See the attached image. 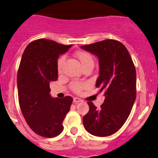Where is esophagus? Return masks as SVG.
<instances>
[{"label":"esophagus","mask_w":158,"mask_h":158,"mask_svg":"<svg viewBox=\"0 0 158 158\" xmlns=\"http://www.w3.org/2000/svg\"><path fill=\"white\" fill-rule=\"evenodd\" d=\"M81 101H82V100H81V99H79V98H77V97H74V99H73V102H74V103H78Z\"/></svg>","instance_id":"1"}]
</instances>
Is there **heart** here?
Masks as SVG:
<instances>
[{"mask_svg": "<svg viewBox=\"0 0 158 158\" xmlns=\"http://www.w3.org/2000/svg\"><path fill=\"white\" fill-rule=\"evenodd\" d=\"M76 57L79 60L80 63H81V66L83 69L87 67L89 65H94V60L92 56L89 53V52L86 51H78L75 53ZM64 60H65V57L61 56L59 58L58 61H57V71L58 72H61L62 71V64H63ZM86 84L85 83H81V82H73L71 84L70 87L71 89L74 91V93H81L84 88H86Z\"/></svg>", "mask_w": 158, "mask_h": 158, "instance_id": "obj_1", "label": "heart"}]
</instances>
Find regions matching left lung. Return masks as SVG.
<instances>
[{"instance_id":"obj_1","label":"left lung","mask_w":158,"mask_h":158,"mask_svg":"<svg viewBox=\"0 0 158 158\" xmlns=\"http://www.w3.org/2000/svg\"><path fill=\"white\" fill-rule=\"evenodd\" d=\"M99 59V76L96 87L105 92L99 108L88 102L89 110L83 118L86 131L96 136H108L124 124L136 97V72L127 49L111 39L81 46Z\"/></svg>"}]
</instances>
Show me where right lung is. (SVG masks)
<instances>
[{
  "mask_svg": "<svg viewBox=\"0 0 158 158\" xmlns=\"http://www.w3.org/2000/svg\"><path fill=\"white\" fill-rule=\"evenodd\" d=\"M72 46L38 39L27 46L22 56L17 74L20 109L30 128L43 137L62 133V122L70 111L72 97L52 98L50 83L58 78L59 56Z\"/></svg>",
  "mask_w": 158,
  "mask_h": 158,
  "instance_id": "1",
  "label": "right lung"
}]
</instances>
